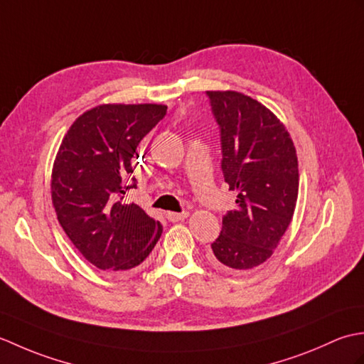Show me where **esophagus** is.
<instances>
[{
  "instance_id": "obj_1",
  "label": "esophagus",
  "mask_w": 364,
  "mask_h": 364,
  "mask_svg": "<svg viewBox=\"0 0 364 364\" xmlns=\"http://www.w3.org/2000/svg\"><path fill=\"white\" fill-rule=\"evenodd\" d=\"M189 215L188 211L184 213H166V218L170 220V222H180V220H184Z\"/></svg>"
}]
</instances>
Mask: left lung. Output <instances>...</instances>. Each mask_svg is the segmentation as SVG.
Masks as SVG:
<instances>
[{"instance_id":"8db88e82","label":"left lung","mask_w":364,"mask_h":364,"mask_svg":"<svg viewBox=\"0 0 364 364\" xmlns=\"http://www.w3.org/2000/svg\"><path fill=\"white\" fill-rule=\"evenodd\" d=\"M220 128L222 172L237 192L236 210L222 220L211 244L220 267L247 270L272 257L292 220L299 164L292 139L277 115L235 90H208Z\"/></svg>"}]
</instances>
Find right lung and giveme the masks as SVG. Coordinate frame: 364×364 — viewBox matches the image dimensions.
<instances>
[{"label": "right lung", "instance_id": "1", "mask_svg": "<svg viewBox=\"0 0 364 364\" xmlns=\"http://www.w3.org/2000/svg\"><path fill=\"white\" fill-rule=\"evenodd\" d=\"M166 105H100L68 128L51 172L60 227L90 264L127 272L149 257L162 225L136 203H123L137 145L164 119Z\"/></svg>", "mask_w": 364, "mask_h": 364}]
</instances>
